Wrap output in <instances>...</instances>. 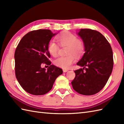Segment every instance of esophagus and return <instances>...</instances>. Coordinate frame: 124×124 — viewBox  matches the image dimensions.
I'll use <instances>...</instances> for the list:
<instances>
[{"label":"esophagus","instance_id":"34e87169","mask_svg":"<svg viewBox=\"0 0 124 124\" xmlns=\"http://www.w3.org/2000/svg\"><path fill=\"white\" fill-rule=\"evenodd\" d=\"M68 71V70H67V69H63V71L64 72H67Z\"/></svg>","mask_w":124,"mask_h":124}]
</instances>
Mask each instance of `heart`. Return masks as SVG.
<instances>
[{"label": "heart", "mask_w": 124, "mask_h": 124, "mask_svg": "<svg viewBox=\"0 0 124 124\" xmlns=\"http://www.w3.org/2000/svg\"><path fill=\"white\" fill-rule=\"evenodd\" d=\"M57 40L61 47H67L66 56H61L54 60L56 66L66 69H69L75 61L76 56H80L83 53L85 45L83 40L78 39L75 34L70 32H64L57 37ZM48 51L53 56L56 57L60 51L59 45L54 40H50L48 44Z\"/></svg>", "instance_id": "1"}]
</instances>
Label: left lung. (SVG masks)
I'll return each instance as SVG.
<instances>
[{"label":"left lung","mask_w":124,"mask_h":124,"mask_svg":"<svg viewBox=\"0 0 124 124\" xmlns=\"http://www.w3.org/2000/svg\"><path fill=\"white\" fill-rule=\"evenodd\" d=\"M78 35L85 45V53L78 65L83 67L75 70L71 84L80 94L92 95L106 85L114 66L113 52L110 43L96 30L81 29Z\"/></svg>","instance_id":"obj_1"}]
</instances>
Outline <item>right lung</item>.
Wrapping results in <instances>:
<instances>
[{
    "label": "right lung",
    "mask_w": 124,
    "mask_h": 124,
    "mask_svg": "<svg viewBox=\"0 0 124 124\" xmlns=\"http://www.w3.org/2000/svg\"><path fill=\"white\" fill-rule=\"evenodd\" d=\"M53 34L50 30L39 29L23 37L15 49V76L28 93L42 95L51 90L55 80L62 74V69L51 65L48 44ZM50 66L47 70L41 65Z\"/></svg>",
    "instance_id": "obj_1"
}]
</instances>
